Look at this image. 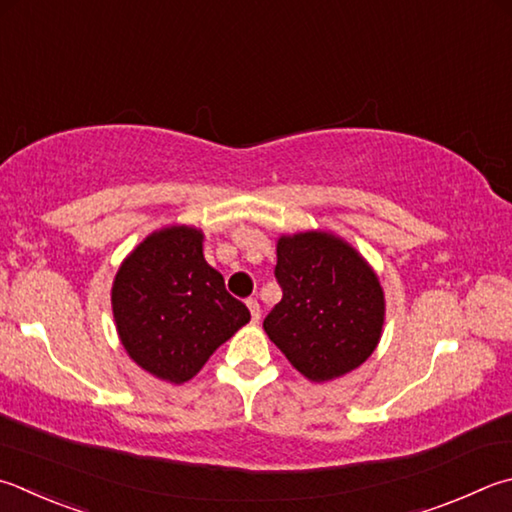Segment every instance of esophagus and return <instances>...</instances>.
I'll return each instance as SVG.
<instances>
[{"instance_id":"obj_1","label":"esophagus","mask_w":512,"mask_h":512,"mask_svg":"<svg viewBox=\"0 0 512 512\" xmlns=\"http://www.w3.org/2000/svg\"><path fill=\"white\" fill-rule=\"evenodd\" d=\"M246 304L250 309V318H253V322H259V318H262V309H259V302L255 300V297H248Z\"/></svg>"}]
</instances>
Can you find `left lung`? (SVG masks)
Returning <instances> with one entry per match:
<instances>
[{"mask_svg": "<svg viewBox=\"0 0 512 512\" xmlns=\"http://www.w3.org/2000/svg\"><path fill=\"white\" fill-rule=\"evenodd\" d=\"M282 300L264 331L288 362L315 383L338 378L374 353L385 318L378 277L356 250L329 232L277 241Z\"/></svg>", "mask_w": 512, "mask_h": 512, "instance_id": "1", "label": "left lung"}]
</instances>
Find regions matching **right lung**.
<instances>
[{"instance_id":"right-lung-1","label":"right lung","mask_w":512,"mask_h":512,"mask_svg":"<svg viewBox=\"0 0 512 512\" xmlns=\"http://www.w3.org/2000/svg\"><path fill=\"white\" fill-rule=\"evenodd\" d=\"M188 226L154 232L129 255L111 288L120 342L156 378L185 383L250 320L244 302L203 259Z\"/></svg>"}]
</instances>
